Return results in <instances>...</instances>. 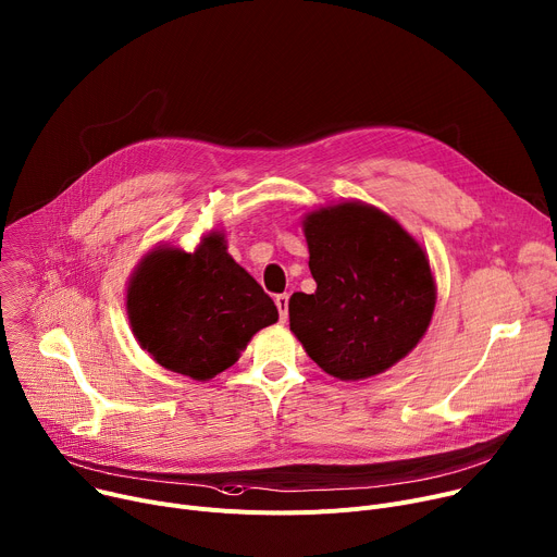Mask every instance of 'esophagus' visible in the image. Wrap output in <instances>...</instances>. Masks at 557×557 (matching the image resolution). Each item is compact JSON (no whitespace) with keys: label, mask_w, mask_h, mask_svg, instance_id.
<instances>
[{"label":"esophagus","mask_w":557,"mask_h":557,"mask_svg":"<svg viewBox=\"0 0 557 557\" xmlns=\"http://www.w3.org/2000/svg\"><path fill=\"white\" fill-rule=\"evenodd\" d=\"M274 304L278 308V317L281 321H287V308H289V294H276Z\"/></svg>","instance_id":"esophagus-1"}]
</instances>
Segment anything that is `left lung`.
I'll return each mask as SVG.
<instances>
[{
	"label": "left lung",
	"instance_id": "obj_1",
	"mask_svg": "<svg viewBox=\"0 0 557 557\" xmlns=\"http://www.w3.org/2000/svg\"><path fill=\"white\" fill-rule=\"evenodd\" d=\"M304 234L317 292L289 296V330L308 357L341 381L376 376L408 357L437 304L419 240L361 200L308 211Z\"/></svg>",
	"mask_w": 557,
	"mask_h": 557
}]
</instances>
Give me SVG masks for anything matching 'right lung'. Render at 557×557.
I'll return each instance as SVG.
<instances>
[{
  "label": "right lung",
  "mask_w": 557,
  "mask_h": 557,
  "mask_svg": "<svg viewBox=\"0 0 557 557\" xmlns=\"http://www.w3.org/2000/svg\"><path fill=\"white\" fill-rule=\"evenodd\" d=\"M126 317L156 363L209 381L278 321V310L232 259L225 232L211 230L194 251L160 243L143 256L126 283Z\"/></svg>",
  "instance_id": "obj_1"
}]
</instances>
